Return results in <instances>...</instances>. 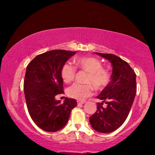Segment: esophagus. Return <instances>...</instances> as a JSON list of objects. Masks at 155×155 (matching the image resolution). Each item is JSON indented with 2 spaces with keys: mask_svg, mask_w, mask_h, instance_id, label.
Instances as JSON below:
<instances>
[{
  "mask_svg": "<svg viewBox=\"0 0 155 155\" xmlns=\"http://www.w3.org/2000/svg\"><path fill=\"white\" fill-rule=\"evenodd\" d=\"M77 103H78V105H79V104H83L85 103V101H80V100H78V101H77Z\"/></svg>",
  "mask_w": 155,
  "mask_h": 155,
  "instance_id": "obj_1",
  "label": "esophagus"
}]
</instances>
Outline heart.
<instances>
[{
	"label": "heart",
	"mask_w": 155,
	"mask_h": 155,
	"mask_svg": "<svg viewBox=\"0 0 155 155\" xmlns=\"http://www.w3.org/2000/svg\"><path fill=\"white\" fill-rule=\"evenodd\" d=\"M80 68L87 72L85 82L87 84L75 83L67 89L68 96L78 100H84L91 96L93 87L100 91L109 84L111 80V74L107 69L102 68V63L94 57L84 56L78 58L75 61ZM76 68L69 63H65L61 71V78L65 83H70L75 79Z\"/></svg>",
	"instance_id": "heart-1"
}]
</instances>
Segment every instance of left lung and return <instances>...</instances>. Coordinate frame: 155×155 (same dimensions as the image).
Returning <instances> with one entry per match:
<instances>
[{
    "instance_id": "left-lung-1",
    "label": "left lung",
    "mask_w": 155,
    "mask_h": 155,
    "mask_svg": "<svg viewBox=\"0 0 155 155\" xmlns=\"http://www.w3.org/2000/svg\"><path fill=\"white\" fill-rule=\"evenodd\" d=\"M111 63V81L97 97L101 100L90 117L95 130L109 133L118 129L128 117L136 94V75L126 61L114 54L95 52ZM104 103L107 106L103 107Z\"/></svg>"
}]
</instances>
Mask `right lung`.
Returning <instances> with one entry per match:
<instances>
[{"label":"right lung","instance_id":"obj_1","mask_svg":"<svg viewBox=\"0 0 155 155\" xmlns=\"http://www.w3.org/2000/svg\"><path fill=\"white\" fill-rule=\"evenodd\" d=\"M76 51L52 50L38 55L26 69L24 92L31 119L42 130L56 132L66 125L75 99L65 97L64 102L55 97L63 93L61 71Z\"/></svg>","mask_w":155,"mask_h":155}]
</instances>
